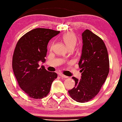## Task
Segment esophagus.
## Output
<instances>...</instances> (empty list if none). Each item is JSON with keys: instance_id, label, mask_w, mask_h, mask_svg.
<instances>
[{"instance_id": "1", "label": "esophagus", "mask_w": 122, "mask_h": 122, "mask_svg": "<svg viewBox=\"0 0 122 122\" xmlns=\"http://www.w3.org/2000/svg\"><path fill=\"white\" fill-rule=\"evenodd\" d=\"M59 76H60L61 78H68L67 76L64 75H63V74H62V73H59Z\"/></svg>"}]
</instances>
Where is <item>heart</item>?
I'll list each match as a JSON object with an SVG mask.
<instances>
[{"label": "heart", "instance_id": "obj_1", "mask_svg": "<svg viewBox=\"0 0 122 122\" xmlns=\"http://www.w3.org/2000/svg\"><path fill=\"white\" fill-rule=\"evenodd\" d=\"M62 40L68 49L73 48L77 43V39L76 36L71 32H68L63 35ZM53 46V43H52L51 46V49H52Z\"/></svg>", "mask_w": 122, "mask_h": 122}]
</instances>
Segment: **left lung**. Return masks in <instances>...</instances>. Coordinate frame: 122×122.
<instances>
[{
	"mask_svg": "<svg viewBox=\"0 0 122 122\" xmlns=\"http://www.w3.org/2000/svg\"><path fill=\"white\" fill-rule=\"evenodd\" d=\"M83 46L79 67L81 79L73 77L75 87L69 90L70 97L79 102L89 101L97 95L109 71L106 46L102 40L89 30L82 34Z\"/></svg>",
	"mask_w": 122,
	"mask_h": 122,
	"instance_id": "1",
	"label": "left lung"
}]
</instances>
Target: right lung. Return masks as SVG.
Listing matches in <instances>:
<instances>
[{"instance_id":"obj_1","label":"right lung","mask_w":122,"mask_h":122,"mask_svg":"<svg viewBox=\"0 0 122 122\" xmlns=\"http://www.w3.org/2000/svg\"><path fill=\"white\" fill-rule=\"evenodd\" d=\"M60 32L51 29L37 28L24 35L17 43L12 66L20 87L28 96L42 99L50 92L56 72L40 67V61L45 62L47 44Z\"/></svg>"}]
</instances>
